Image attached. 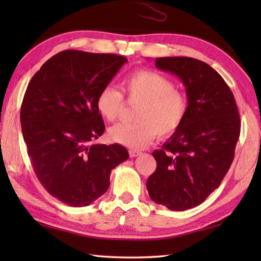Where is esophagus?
Instances as JSON below:
<instances>
[{"instance_id": "34e87169", "label": "esophagus", "mask_w": 261, "mask_h": 261, "mask_svg": "<svg viewBox=\"0 0 261 261\" xmlns=\"http://www.w3.org/2000/svg\"><path fill=\"white\" fill-rule=\"evenodd\" d=\"M129 154H130L131 158H135V157L140 156L141 151H138V150H129Z\"/></svg>"}]
</instances>
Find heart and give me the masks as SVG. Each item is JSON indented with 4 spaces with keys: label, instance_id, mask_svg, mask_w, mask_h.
<instances>
[{
    "label": "heart",
    "instance_id": "1",
    "mask_svg": "<svg viewBox=\"0 0 261 261\" xmlns=\"http://www.w3.org/2000/svg\"><path fill=\"white\" fill-rule=\"evenodd\" d=\"M122 87L130 102L140 103L135 123H119L109 130V138L131 149H143L157 135L174 134L182 124L188 112L185 94L175 90L174 83L151 70H138L126 76ZM99 115L114 121L123 108V95L113 86L99 91L95 101Z\"/></svg>",
    "mask_w": 261,
    "mask_h": 261
}]
</instances>
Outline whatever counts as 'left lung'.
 Returning <instances> with one entry per match:
<instances>
[{"label":"left lung","mask_w":261,"mask_h":261,"mask_svg":"<svg viewBox=\"0 0 261 261\" xmlns=\"http://www.w3.org/2000/svg\"><path fill=\"white\" fill-rule=\"evenodd\" d=\"M156 67L182 82L188 112L163 149L152 152L157 168L147 190L154 203L185 211L202 204L228 173L240 136L239 111L230 87L206 63L162 57Z\"/></svg>","instance_id":"left-lung-1"}]
</instances>
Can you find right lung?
<instances>
[{
	"mask_svg": "<svg viewBox=\"0 0 261 261\" xmlns=\"http://www.w3.org/2000/svg\"><path fill=\"white\" fill-rule=\"evenodd\" d=\"M126 58L65 50L33 75L21 105L22 135L38 179L49 194L74 207L108 191L113 168L129 158L119 143H95L105 125L96 110Z\"/></svg>",
	"mask_w": 261,
	"mask_h": 261,
	"instance_id": "obj_1",
	"label": "right lung"
}]
</instances>
